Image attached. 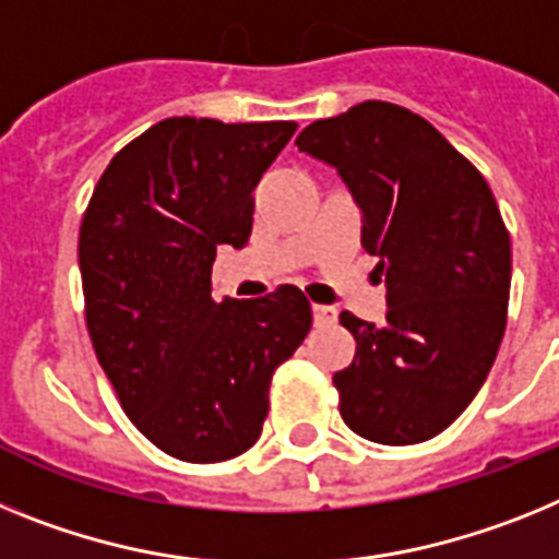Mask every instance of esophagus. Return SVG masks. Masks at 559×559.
I'll list each match as a JSON object with an SVG mask.
<instances>
[{"mask_svg":"<svg viewBox=\"0 0 559 559\" xmlns=\"http://www.w3.org/2000/svg\"><path fill=\"white\" fill-rule=\"evenodd\" d=\"M312 314H314V323H318V326H332L334 320H337V309L334 307H318V304H314Z\"/></svg>","mask_w":559,"mask_h":559,"instance_id":"obj_1","label":"esophagus"}]
</instances>
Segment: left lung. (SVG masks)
<instances>
[{
  "label": "left lung",
  "mask_w": 559,
  "mask_h": 559,
  "mask_svg": "<svg viewBox=\"0 0 559 559\" xmlns=\"http://www.w3.org/2000/svg\"><path fill=\"white\" fill-rule=\"evenodd\" d=\"M334 165L362 211V247L388 286L382 326L343 312L357 340L334 373L340 416L377 444H419L453 425L503 340L512 245L487 179L425 118L366 100L295 140Z\"/></svg>",
  "instance_id": "obj_1"
}]
</instances>
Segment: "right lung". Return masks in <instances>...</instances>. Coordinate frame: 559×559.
<instances>
[{"label": "right lung", "instance_id": "right-lung-1", "mask_svg": "<svg viewBox=\"0 0 559 559\" xmlns=\"http://www.w3.org/2000/svg\"><path fill=\"white\" fill-rule=\"evenodd\" d=\"M295 129L159 120L111 157L81 219L95 357L134 427L179 461L250 450L275 368L312 329V307L293 284L259 300L211 298L216 247L247 245L252 188Z\"/></svg>", "mask_w": 559, "mask_h": 559}]
</instances>
